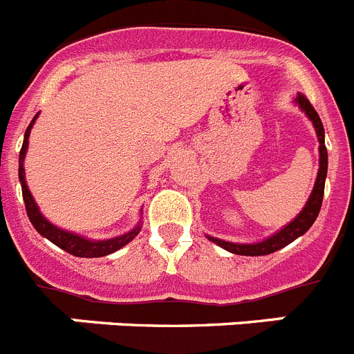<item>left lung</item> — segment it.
<instances>
[{
    "label": "left lung",
    "mask_w": 354,
    "mask_h": 354,
    "mask_svg": "<svg viewBox=\"0 0 354 354\" xmlns=\"http://www.w3.org/2000/svg\"><path fill=\"white\" fill-rule=\"evenodd\" d=\"M294 104L301 109L303 113L306 115V118L312 122L314 126L315 134H317V142H319V170L317 177H315L314 189H312L310 196L306 200L305 207L301 209L296 218L292 221L282 227L280 230L273 234V236L266 237V239L257 241V243H230V241L218 239V237L205 236L209 241H212L214 245L221 246L223 250L230 253H236V255H248V257H259V255H270V253L278 252L282 250L283 246L290 245L294 239H298L299 236L308 230V228L314 225V221L317 220V214L321 211V204H323V196H324V180H326L328 174V152L326 145H324V127L323 122L319 118L317 111L312 108V104L308 102L305 95L299 93L296 99H294Z\"/></svg>",
    "instance_id": "left-lung-1"
}]
</instances>
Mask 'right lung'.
<instances>
[{"instance_id":"obj_1","label":"right lung","mask_w":354,"mask_h":354,"mask_svg":"<svg viewBox=\"0 0 354 354\" xmlns=\"http://www.w3.org/2000/svg\"><path fill=\"white\" fill-rule=\"evenodd\" d=\"M39 118V113L33 117V120L30 122L26 133H24V142L23 147H21V152H19V180H21V187H23V198L24 205H26L28 218H30L31 225L37 228V232L42 237L49 239L53 245H56L58 248L65 250L71 255H76V257H84V259H93V257H104V255H109V253L117 252V250L124 248L127 243L138 236L140 230H142V218L136 223V227L129 232L122 234V236L117 237H109V239H88V237H83L80 234H74L71 230H65L62 227H56L51 221L46 218V216L40 212L39 205H37L35 198L31 195V192L28 189L26 184V174H24V158H26L28 152V140H30L31 127L35 124V120Z\"/></svg>"}]
</instances>
